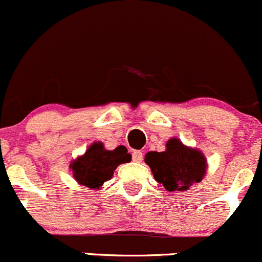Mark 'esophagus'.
Listing matches in <instances>:
<instances>
[{
	"label": "esophagus",
	"instance_id": "obj_1",
	"mask_svg": "<svg viewBox=\"0 0 262 262\" xmlns=\"http://www.w3.org/2000/svg\"><path fill=\"white\" fill-rule=\"evenodd\" d=\"M132 158L134 162H142L143 161V153L140 150H133L132 153Z\"/></svg>",
	"mask_w": 262,
	"mask_h": 262
}]
</instances>
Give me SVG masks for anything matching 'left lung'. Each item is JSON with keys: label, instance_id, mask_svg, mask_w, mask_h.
I'll return each mask as SVG.
<instances>
[{"label": "left lung", "instance_id": "obj_1", "mask_svg": "<svg viewBox=\"0 0 262 262\" xmlns=\"http://www.w3.org/2000/svg\"><path fill=\"white\" fill-rule=\"evenodd\" d=\"M145 163L152 169L154 180L169 192L187 191L192 183L202 181L206 173L203 154L184 147L176 138L168 140L164 152L145 154Z\"/></svg>", "mask_w": 262, "mask_h": 262}]
</instances>
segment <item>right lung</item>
<instances>
[{
	"mask_svg": "<svg viewBox=\"0 0 262 262\" xmlns=\"http://www.w3.org/2000/svg\"><path fill=\"white\" fill-rule=\"evenodd\" d=\"M130 159V154L123 145L114 150H106L103 143L98 142L90 145L84 156L79 157L70 167L79 183L90 188H98L113 177L119 164L128 163Z\"/></svg>",
	"mask_w": 262,
	"mask_h": 262,
	"instance_id": "1",
	"label": "right lung"
}]
</instances>
